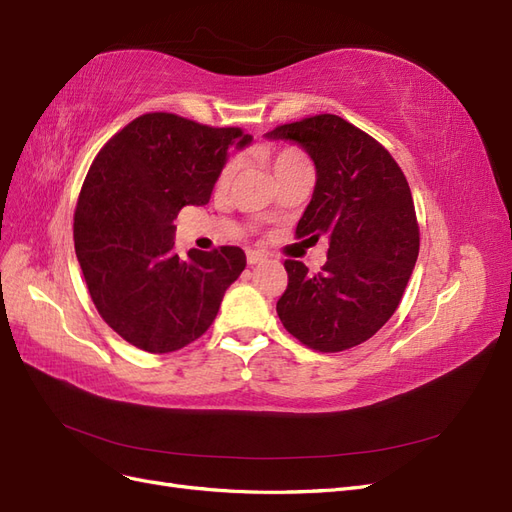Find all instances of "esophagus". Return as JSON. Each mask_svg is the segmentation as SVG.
<instances>
[{"label": "esophagus", "mask_w": 512, "mask_h": 512, "mask_svg": "<svg viewBox=\"0 0 512 512\" xmlns=\"http://www.w3.org/2000/svg\"><path fill=\"white\" fill-rule=\"evenodd\" d=\"M267 256L262 254L260 250H247V265H260L262 260H265Z\"/></svg>", "instance_id": "1"}]
</instances>
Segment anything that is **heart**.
<instances>
[{"label":"heart","mask_w":512,"mask_h":512,"mask_svg":"<svg viewBox=\"0 0 512 512\" xmlns=\"http://www.w3.org/2000/svg\"><path fill=\"white\" fill-rule=\"evenodd\" d=\"M303 160H305V156H303V153H301L297 147H282V149H277L275 153H271L273 175L280 177L286 168H290L292 164H297V162H303ZM235 173H237V160H228V162L222 166L220 175H218V185H220V188H228L232 177H235Z\"/></svg>","instance_id":"heart-1"}]
</instances>
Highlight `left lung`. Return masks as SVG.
<instances>
[{
	"label": "left lung",
	"instance_id": "1",
	"mask_svg": "<svg viewBox=\"0 0 512 512\" xmlns=\"http://www.w3.org/2000/svg\"><path fill=\"white\" fill-rule=\"evenodd\" d=\"M267 136L290 138L312 156L316 188L294 235L329 241L318 273L299 260L284 262L288 286L277 316L312 350L359 346L395 314L418 256L408 179L376 138L337 115L284 123Z\"/></svg>",
	"mask_w": 512,
	"mask_h": 512
}]
</instances>
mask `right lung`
Listing matches in <instances>:
<instances>
[{
  "mask_svg": "<svg viewBox=\"0 0 512 512\" xmlns=\"http://www.w3.org/2000/svg\"><path fill=\"white\" fill-rule=\"evenodd\" d=\"M252 141L175 113L130 121L91 162L74 209V250L98 314L128 344L175 352L203 335L245 252L175 250L185 205H207L228 147Z\"/></svg>",
  "mask_w": 512,
  "mask_h": 512,
  "instance_id": "right-lung-1",
  "label": "right lung"
}]
</instances>
